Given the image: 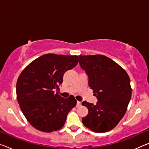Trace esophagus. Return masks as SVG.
<instances>
[{"mask_svg": "<svg viewBox=\"0 0 149 149\" xmlns=\"http://www.w3.org/2000/svg\"><path fill=\"white\" fill-rule=\"evenodd\" d=\"M77 107H81V102L77 101Z\"/></svg>", "mask_w": 149, "mask_h": 149, "instance_id": "1", "label": "esophagus"}]
</instances>
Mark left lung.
<instances>
[{"label":"left lung","mask_w":149,"mask_h":149,"mask_svg":"<svg viewBox=\"0 0 149 149\" xmlns=\"http://www.w3.org/2000/svg\"><path fill=\"white\" fill-rule=\"evenodd\" d=\"M79 65L87 74L88 85L98 100L95 105L82 102L88 113L82 122L95 132H108L127 111L132 95L130 78L120 66L104 55H80Z\"/></svg>","instance_id":"obj_1"}]
</instances>
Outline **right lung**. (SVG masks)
Listing matches in <instances>:
<instances>
[{"label":"right lung","mask_w":149,"mask_h":149,"mask_svg":"<svg viewBox=\"0 0 149 149\" xmlns=\"http://www.w3.org/2000/svg\"><path fill=\"white\" fill-rule=\"evenodd\" d=\"M79 56L47 54L31 62L17 82L20 108L33 127L50 132L65 125L68 113L76 106L74 97L65 98L54 90L63 83L66 71L75 67Z\"/></svg>","instance_id":"obj_1"}]
</instances>
